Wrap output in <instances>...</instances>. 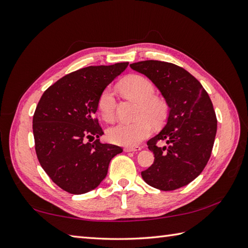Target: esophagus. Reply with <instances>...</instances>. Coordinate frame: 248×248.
I'll return each instance as SVG.
<instances>
[{
	"label": "esophagus",
	"instance_id": "1",
	"mask_svg": "<svg viewBox=\"0 0 248 248\" xmlns=\"http://www.w3.org/2000/svg\"><path fill=\"white\" fill-rule=\"evenodd\" d=\"M141 149V147H125V148L124 149L125 152H133V151H140Z\"/></svg>",
	"mask_w": 248,
	"mask_h": 248
}]
</instances>
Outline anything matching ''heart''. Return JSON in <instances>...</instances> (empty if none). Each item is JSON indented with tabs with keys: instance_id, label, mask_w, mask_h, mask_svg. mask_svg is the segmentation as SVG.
<instances>
[{
	"instance_id": "b5f03b06",
	"label": "heart",
	"mask_w": 248,
	"mask_h": 248,
	"mask_svg": "<svg viewBox=\"0 0 248 248\" xmlns=\"http://www.w3.org/2000/svg\"><path fill=\"white\" fill-rule=\"evenodd\" d=\"M119 91L129 98L140 102L133 123H119L108 130V140L113 144L135 147L151 133V125L160 124L168 114V105L164 99L155 96V88L149 78L140 75H130L118 84ZM116 98L113 92L105 88L98 99V112L104 120L113 121L116 117Z\"/></svg>"
}]
</instances>
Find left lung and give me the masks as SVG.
Segmentation results:
<instances>
[{"mask_svg": "<svg viewBox=\"0 0 248 248\" xmlns=\"http://www.w3.org/2000/svg\"><path fill=\"white\" fill-rule=\"evenodd\" d=\"M130 66L154 82L170 108L164 129L147 143L155 161L141 177L161 191L186 186L211 156L217 129L211 99L196 78L171 62L143 61ZM159 141L168 146L160 147Z\"/></svg>", "mask_w": 248, "mask_h": 248, "instance_id": "obj_1", "label": "left lung"}]
</instances>
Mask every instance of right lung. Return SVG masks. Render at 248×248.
<instances>
[{
	"label": "right lung",
	"mask_w": 248,
	"mask_h": 248,
	"mask_svg": "<svg viewBox=\"0 0 248 248\" xmlns=\"http://www.w3.org/2000/svg\"><path fill=\"white\" fill-rule=\"evenodd\" d=\"M128 65L81 68L51 85L37 104L33 116L37 157L51 180L68 193L80 195L97 187L110 160L123 152L119 146L100 141L103 130L94 113L104 88Z\"/></svg>",
	"instance_id": "add662e5"
}]
</instances>
